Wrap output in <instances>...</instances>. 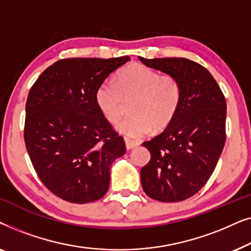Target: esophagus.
Segmentation results:
<instances>
[{
	"label": "esophagus",
	"mask_w": 251,
	"mask_h": 251,
	"mask_svg": "<svg viewBox=\"0 0 251 251\" xmlns=\"http://www.w3.org/2000/svg\"><path fill=\"white\" fill-rule=\"evenodd\" d=\"M125 142H126V150H131V149H135L139 145V143L137 142V140H132V139H129V138H125Z\"/></svg>",
	"instance_id": "34e87169"
}]
</instances>
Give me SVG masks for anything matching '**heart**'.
Returning <instances> with one entry per match:
<instances>
[{"label": "heart", "mask_w": 251, "mask_h": 251, "mask_svg": "<svg viewBox=\"0 0 251 251\" xmlns=\"http://www.w3.org/2000/svg\"><path fill=\"white\" fill-rule=\"evenodd\" d=\"M123 98L135 100L133 114L122 119L116 130L126 137L139 138L167 126L180 104L181 88L176 77L160 75L144 65L123 68L114 81H105L95 92L96 105L106 120L114 123L123 111Z\"/></svg>", "instance_id": "heart-1"}]
</instances>
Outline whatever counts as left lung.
Returning <instances> with one entry per match:
<instances>
[{
  "label": "left lung",
  "instance_id": "left-lung-1",
  "mask_svg": "<svg viewBox=\"0 0 251 251\" xmlns=\"http://www.w3.org/2000/svg\"><path fill=\"white\" fill-rule=\"evenodd\" d=\"M147 67L176 77L178 111L160 135L143 143L151 160L140 170L145 193L161 202L186 200L214 173L226 139V100L207 68L186 58L138 57Z\"/></svg>",
  "mask_w": 251,
  "mask_h": 251
}]
</instances>
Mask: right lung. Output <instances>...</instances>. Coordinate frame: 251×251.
Instances as JSON below:
<instances>
[{
	"instance_id": "obj_1",
	"label": "right lung",
	"mask_w": 251,
	"mask_h": 251,
	"mask_svg": "<svg viewBox=\"0 0 251 251\" xmlns=\"http://www.w3.org/2000/svg\"><path fill=\"white\" fill-rule=\"evenodd\" d=\"M130 57L67 58L51 65L30 88L24 138L37 176L72 203L106 194L111 166L126 144L96 105L95 92Z\"/></svg>"
}]
</instances>
